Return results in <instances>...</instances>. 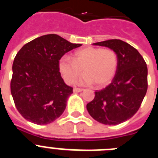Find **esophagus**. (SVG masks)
<instances>
[{
  "label": "esophagus",
  "instance_id": "34e87169",
  "mask_svg": "<svg viewBox=\"0 0 158 158\" xmlns=\"http://www.w3.org/2000/svg\"><path fill=\"white\" fill-rule=\"evenodd\" d=\"M83 90V89H80V88H74L73 89V92H75V93H80V92H82Z\"/></svg>",
  "mask_w": 158,
  "mask_h": 158
}]
</instances>
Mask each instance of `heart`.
Masks as SVG:
<instances>
[{"label": "heart", "instance_id": "obj_1", "mask_svg": "<svg viewBox=\"0 0 158 158\" xmlns=\"http://www.w3.org/2000/svg\"><path fill=\"white\" fill-rule=\"evenodd\" d=\"M118 67V56L110 48L88 47L79 49L73 54V59L64 55L58 61L62 77L68 84H73L82 73L78 80L79 85H93L103 87L109 83L115 76Z\"/></svg>", "mask_w": 158, "mask_h": 158}]
</instances>
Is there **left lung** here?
Segmentation results:
<instances>
[{"instance_id": "8db88e82", "label": "left lung", "mask_w": 158, "mask_h": 158, "mask_svg": "<svg viewBox=\"0 0 158 158\" xmlns=\"http://www.w3.org/2000/svg\"><path fill=\"white\" fill-rule=\"evenodd\" d=\"M93 45L114 50L118 67L111 84L95 92L94 99L86 107L95 120L117 125L131 118L139 109L147 91V66L139 51L126 42L109 40Z\"/></svg>"}]
</instances>
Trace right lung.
<instances>
[{
	"label": "right lung",
	"instance_id": "add662e5",
	"mask_svg": "<svg viewBox=\"0 0 158 158\" xmlns=\"http://www.w3.org/2000/svg\"><path fill=\"white\" fill-rule=\"evenodd\" d=\"M81 44L49 34L26 43L12 64L11 93L18 111L33 123L44 125L62 115L73 88L65 85L58 61Z\"/></svg>",
	"mask_w": 158,
	"mask_h": 158
}]
</instances>
